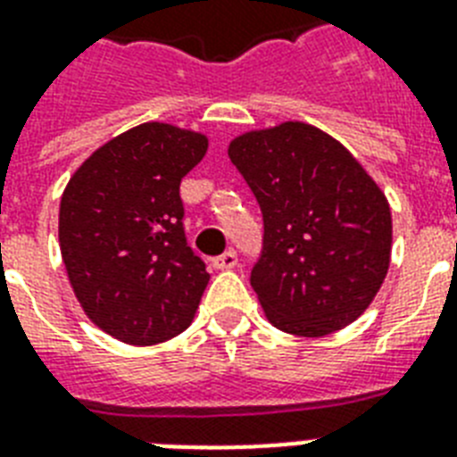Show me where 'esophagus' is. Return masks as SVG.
Wrapping results in <instances>:
<instances>
[{
    "label": "esophagus",
    "instance_id": "obj_1",
    "mask_svg": "<svg viewBox=\"0 0 457 457\" xmlns=\"http://www.w3.org/2000/svg\"><path fill=\"white\" fill-rule=\"evenodd\" d=\"M237 263H239V258H237V251H225L222 256L213 258V268H218V270H232V268H237Z\"/></svg>",
    "mask_w": 457,
    "mask_h": 457
}]
</instances>
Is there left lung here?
<instances>
[{
    "label": "left lung",
    "mask_w": 457,
    "mask_h": 457,
    "mask_svg": "<svg viewBox=\"0 0 457 457\" xmlns=\"http://www.w3.org/2000/svg\"><path fill=\"white\" fill-rule=\"evenodd\" d=\"M228 156L263 215L251 287L268 320L296 337L351 325L389 270L391 211L379 187L305 123L242 135Z\"/></svg>",
    "instance_id": "1"
}]
</instances>
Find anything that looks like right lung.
<instances>
[{
  "label": "right lung",
  "mask_w": 457,
  "mask_h": 457,
  "mask_svg": "<svg viewBox=\"0 0 457 457\" xmlns=\"http://www.w3.org/2000/svg\"><path fill=\"white\" fill-rule=\"evenodd\" d=\"M208 149L196 132L145 123L96 149L68 182L61 256L87 318L132 346L185 332L208 285L187 244L179 182Z\"/></svg>",
  "instance_id": "add662e5"
}]
</instances>
